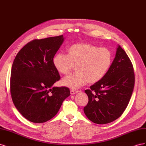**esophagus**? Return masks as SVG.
Segmentation results:
<instances>
[{
	"instance_id": "1",
	"label": "esophagus",
	"mask_w": 146,
	"mask_h": 146,
	"mask_svg": "<svg viewBox=\"0 0 146 146\" xmlns=\"http://www.w3.org/2000/svg\"><path fill=\"white\" fill-rule=\"evenodd\" d=\"M70 94L73 95V94H75L77 93V92H78V91H77L76 90H71L70 91Z\"/></svg>"
}]
</instances>
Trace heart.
I'll return each mask as SVG.
<instances>
[{
  "label": "heart",
  "instance_id": "heart-1",
  "mask_svg": "<svg viewBox=\"0 0 146 146\" xmlns=\"http://www.w3.org/2000/svg\"><path fill=\"white\" fill-rule=\"evenodd\" d=\"M112 58L111 51L107 48L77 43L68 48V55L56 54L53 58V64L61 74H68L76 66L77 72L63 78L61 84L77 89L88 82L94 83L101 80L111 66Z\"/></svg>",
  "mask_w": 146,
  "mask_h": 146
}]
</instances>
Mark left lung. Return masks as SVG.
<instances>
[{
    "instance_id": "8db88e82",
    "label": "left lung",
    "mask_w": 146,
    "mask_h": 146,
    "mask_svg": "<svg viewBox=\"0 0 146 146\" xmlns=\"http://www.w3.org/2000/svg\"><path fill=\"white\" fill-rule=\"evenodd\" d=\"M134 85L133 65L119 45L115 58L104 77L85 91L88 97V103L83 108L85 115L98 124L115 121L126 109Z\"/></svg>"
}]
</instances>
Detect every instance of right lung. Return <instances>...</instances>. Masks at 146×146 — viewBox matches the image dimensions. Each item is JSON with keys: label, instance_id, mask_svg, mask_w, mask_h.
<instances>
[{"label": "right lung", "instance_id": "add662e5", "mask_svg": "<svg viewBox=\"0 0 146 146\" xmlns=\"http://www.w3.org/2000/svg\"><path fill=\"white\" fill-rule=\"evenodd\" d=\"M63 41V35L34 39L21 48L13 61L11 98L17 110L30 122L50 120L70 94L67 87L52 86L60 79L53 58Z\"/></svg>", "mask_w": 146, "mask_h": 146}]
</instances>
